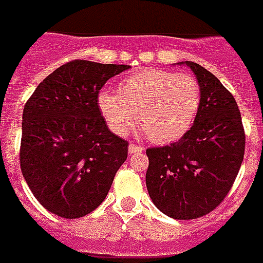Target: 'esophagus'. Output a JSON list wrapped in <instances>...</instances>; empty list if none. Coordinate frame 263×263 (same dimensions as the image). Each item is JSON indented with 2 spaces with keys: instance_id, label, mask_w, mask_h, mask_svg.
Segmentation results:
<instances>
[{
  "instance_id": "esophagus-1",
  "label": "esophagus",
  "mask_w": 263,
  "mask_h": 263,
  "mask_svg": "<svg viewBox=\"0 0 263 263\" xmlns=\"http://www.w3.org/2000/svg\"><path fill=\"white\" fill-rule=\"evenodd\" d=\"M141 152H143V147L141 146H137V144H133V143L128 144V153L130 154H139Z\"/></svg>"
}]
</instances>
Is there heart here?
Listing matches in <instances>:
<instances>
[{
  "instance_id": "1",
  "label": "heart",
  "mask_w": 263,
  "mask_h": 263,
  "mask_svg": "<svg viewBox=\"0 0 263 263\" xmlns=\"http://www.w3.org/2000/svg\"><path fill=\"white\" fill-rule=\"evenodd\" d=\"M201 105V89L193 76L163 69H144L124 78L117 93L102 90L98 107L117 136L137 122L153 143L170 144L193 127Z\"/></svg>"
}]
</instances>
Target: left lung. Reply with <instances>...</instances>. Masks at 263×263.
Listing matches in <instances>:
<instances>
[{
  "instance_id": "obj_1",
  "label": "left lung",
  "mask_w": 263,
  "mask_h": 263,
  "mask_svg": "<svg viewBox=\"0 0 263 263\" xmlns=\"http://www.w3.org/2000/svg\"><path fill=\"white\" fill-rule=\"evenodd\" d=\"M201 105L188 133L170 146L147 148L146 185L160 211L195 219L217 208L230 193L243 160L245 133L235 99L218 78L195 62Z\"/></svg>"
}]
</instances>
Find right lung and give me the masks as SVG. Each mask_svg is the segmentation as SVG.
<instances>
[{"label": "right lung", "mask_w": 263, "mask_h": 263, "mask_svg": "<svg viewBox=\"0 0 263 263\" xmlns=\"http://www.w3.org/2000/svg\"><path fill=\"white\" fill-rule=\"evenodd\" d=\"M128 65L72 61L39 83L22 113V176L41 205L62 218L96 210L127 158V141L111 133L99 90Z\"/></svg>", "instance_id": "obj_1"}]
</instances>
